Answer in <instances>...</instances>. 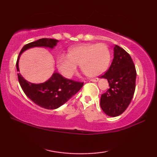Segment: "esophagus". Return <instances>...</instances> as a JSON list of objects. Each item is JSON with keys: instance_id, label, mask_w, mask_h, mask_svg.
Returning a JSON list of instances; mask_svg holds the SVG:
<instances>
[{"instance_id": "34e87169", "label": "esophagus", "mask_w": 157, "mask_h": 157, "mask_svg": "<svg viewBox=\"0 0 157 157\" xmlns=\"http://www.w3.org/2000/svg\"><path fill=\"white\" fill-rule=\"evenodd\" d=\"M98 80V78H94V79H90V81H91V82H97Z\"/></svg>"}]
</instances>
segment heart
I'll return each mask as SVG.
<instances>
[{"instance_id": "b5f03b06", "label": "heart", "mask_w": 157, "mask_h": 157, "mask_svg": "<svg viewBox=\"0 0 157 157\" xmlns=\"http://www.w3.org/2000/svg\"><path fill=\"white\" fill-rule=\"evenodd\" d=\"M110 62V50L105 44H87L70 48L68 55L58 57L57 65L66 78L73 75L77 65H80L85 75L95 78L107 70Z\"/></svg>"}]
</instances>
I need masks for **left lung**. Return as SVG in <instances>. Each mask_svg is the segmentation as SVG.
<instances>
[{
    "label": "left lung",
    "mask_w": 157,
    "mask_h": 157,
    "mask_svg": "<svg viewBox=\"0 0 157 157\" xmlns=\"http://www.w3.org/2000/svg\"><path fill=\"white\" fill-rule=\"evenodd\" d=\"M110 67L100 78L107 79L109 89L101 96L100 107L107 116H118L128 107L136 88V71L131 56L116 45Z\"/></svg>",
    "instance_id": "left-lung-1"
}]
</instances>
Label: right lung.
<instances>
[{
  "mask_svg": "<svg viewBox=\"0 0 157 157\" xmlns=\"http://www.w3.org/2000/svg\"><path fill=\"white\" fill-rule=\"evenodd\" d=\"M57 40L43 38L25 45L21 49L17 61V69H18V59L21 53L33 47H49L56 46ZM19 84L25 94L36 105L47 109H55L66 103L76 94L83 86L84 82L64 78L55 72L48 80L41 84L30 83L18 73Z\"/></svg>",
  "mask_w": 157,
  "mask_h": 157,
  "instance_id": "right-lung-1",
  "label": "right lung"
}]
</instances>
